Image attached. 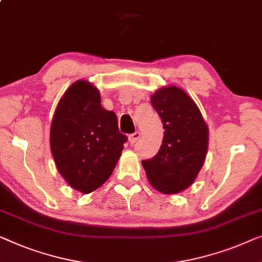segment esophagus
<instances>
[{
  "label": "esophagus",
  "mask_w": 262,
  "mask_h": 262,
  "mask_svg": "<svg viewBox=\"0 0 262 262\" xmlns=\"http://www.w3.org/2000/svg\"><path fill=\"white\" fill-rule=\"evenodd\" d=\"M139 137H140V132L136 131V132H134V134L128 135V142H130L131 144H134L137 142V139H139Z\"/></svg>",
  "instance_id": "esophagus-1"
}]
</instances>
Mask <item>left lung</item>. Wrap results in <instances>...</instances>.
Returning a JSON list of instances; mask_svg holds the SVG:
<instances>
[{"instance_id":"1","label":"left lung","mask_w":262,"mask_h":262,"mask_svg":"<svg viewBox=\"0 0 262 262\" xmlns=\"http://www.w3.org/2000/svg\"><path fill=\"white\" fill-rule=\"evenodd\" d=\"M164 136L156 156L144 159L147 180L163 194H177L195 181L208 149V127L199 107L184 91L163 87L151 97Z\"/></svg>"}]
</instances>
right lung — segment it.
<instances>
[{
    "instance_id": "obj_1",
    "label": "right lung",
    "mask_w": 262,
    "mask_h": 262,
    "mask_svg": "<svg viewBox=\"0 0 262 262\" xmlns=\"http://www.w3.org/2000/svg\"><path fill=\"white\" fill-rule=\"evenodd\" d=\"M126 140L116 113L101 106L98 89L79 80L66 91L52 120L51 150L56 168L72 188L90 194L103 185Z\"/></svg>"
}]
</instances>
